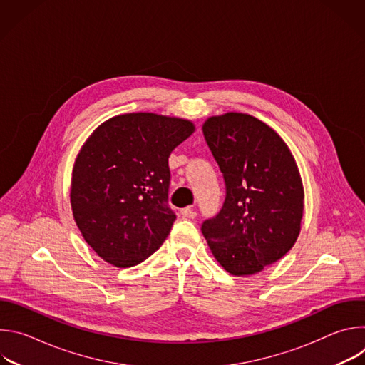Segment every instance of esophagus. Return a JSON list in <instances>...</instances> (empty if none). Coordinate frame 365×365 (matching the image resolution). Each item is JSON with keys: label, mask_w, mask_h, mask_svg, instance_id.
<instances>
[{"label": "esophagus", "mask_w": 365, "mask_h": 365, "mask_svg": "<svg viewBox=\"0 0 365 365\" xmlns=\"http://www.w3.org/2000/svg\"><path fill=\"white\" fill-rule=\"evenodd\" d=\"M182 217L187 220H193L196 218V211L192 210V207H185V210H182Z\"/></svg>", "instance_id": "obj_1"}]
</instances>
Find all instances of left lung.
I'll list each match as a JSON object with an SVG mask.
<instances>
[{
  "label": "left lung",
  "instance_id": "left-lung-1",
  "mask_svg": "<svg viewBox=\"0 0 365 365\" xmlns=\"http://www.w3.org/2000/svg\"><path fill=\"white\" fill-rule=\"evenodd\" d=\"M225 180V200L202 234L232 276H251L294 245L303 217V185L293 154L267 124L228 113L202 125Z\"/></svg>",
  "mask_w": 365,
  "mask_h": 365
}]
</instances>
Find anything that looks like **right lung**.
Here are the masks:
<instances>
[{
	"instance_id": "1",
	"label": "right lung",
	"mask_w": 365,
	"mask_h": 365,
	"mask_svg": "<svg viewBox=\"0 0 365 365\" xmlns=\"http://www.w3.org/2000/svg\"><path fill=\"white\" fill-rule=\"evenodd\" d=\"M193 123L133 113L101 124L75 160L71 205L92 250L115 267H133L159 250L176 220L168 205L170 153Z\"/></svg>"
}]
</instances>
